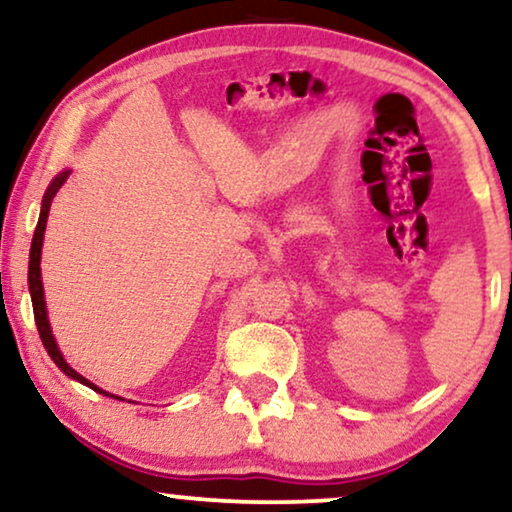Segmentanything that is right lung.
<instances>
[{
	"label": "right lung",
	"mask_w": 512,
	"mask_h": 512,
	"mask_svg": "<svg viewBox=\"0 0 512 512\" xmlns=\"http://www.w3.org/2000/svg\"><path fill=\"white\" fill-rule=\"evenodd\" d=\"M70 176V171H63L61 176L53 178V183L49 185V190H46L44 195V202H42V214H39V223L35 228V237H32V249H30V270H28V284H30V296H32V310H35V322H37V331H39V338H42L46 353L51 355V360L58 364V369L63 371V374H68L70 378H75V381L84 383V386H89L91 390H96V393H103L108 395L105 390L96 388L94 383L86 381L82 374H77L75 369L70 367L68 362L63 360L61 350H58L56 341H53L51 336V327H49V320H46V303H44V289H42V270H39V258H42V240H44V228H46V218H49V209H51V202L53 197H56V192L61 185L65 183V178ZM112 397V395H110Z\"/></svg>",
	"instance_id": "add662e5"
}]
</instances>
